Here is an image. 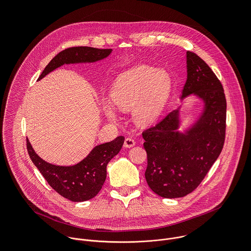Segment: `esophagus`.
I'll return each instance as SVG.
<instances>
[{
    "label": "esophagus",
    "mask_w": 251,
    "mask_h": 251,
    "mask_svg": "<svg viewBox=\"0 0 251 251\" xmlns=\"http://www.w3.org/2000/svg\"><path fill=\"white\" fill-rule=\"evenodd\" d=\"M135 144H136V141H135V139L132 138V137H127V138L125 139V141H124V147H125V148H131V147H133Z\"/></svg>",
    "instance_id": "esophagus-1"
}]
</instances>
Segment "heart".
<instances>
[{"label": "heart", "mask_w": 251, "mask_h": 251, "mask_svg": "<svg viewBox=\"0 0 251 251\" xmlns=\"http://www.w3.org/2000/svg\"><path fill=\"white\" fill-rule=\"evenodd\" d=\"M172 79L165 70L147 65H137L115 80L110 96L114 105L122 111L133 109V117L139 125H148L161 114L171 92ZM104 111L115 118L113 107L106 103Z\"/></svg>", "instance_id": "obj_1"}]
</instances>
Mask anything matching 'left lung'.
Here are the masks:
<instances>
[{
  "label": "left lung",
  "instance_id": "1",
  "mask_svg": "<svg viewBox=\"0 0 251 251\" xmlns=\"http://www.w3.org/2000/svg\"><path fill=\"white\" fill-rule=\"evenodd\" d=\"M188 78L182 99L196 94L204 111L189 131L177 132L178 108L143 131L148 165L145 177L150 189L168 199L194 192L219 158L225 144L226 99L211 68L195 52L187 51Z\"/></svg>",
  "mask_w": 251,
  "mask_h": 251
}]
</instances>
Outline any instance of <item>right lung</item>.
Masks as SVG:
<instances>
[{
	"mask_svg": "<svg viewBox=\"0 0 251 251\" xmlns=\"http://www.w3.org/2000/svg\"><path fill=\"white\" fill-rule=\"evenodd\" d=\"M111 49L100 50L90 47H75L57 53L46 66L39 80L62 64L94 62L111 53ZM124 137L96 146L80 163L70 166H55L41 159L26 139V149L30 160L42 173L49 185L61 197L71 201H84L94 198L106 180V167L121 150Z\"/></svg>",
	"mask_w": 251,
	"mask_h": 251,
	"instance_id": "1",
	"label": "right lung"
}]
</instances>
